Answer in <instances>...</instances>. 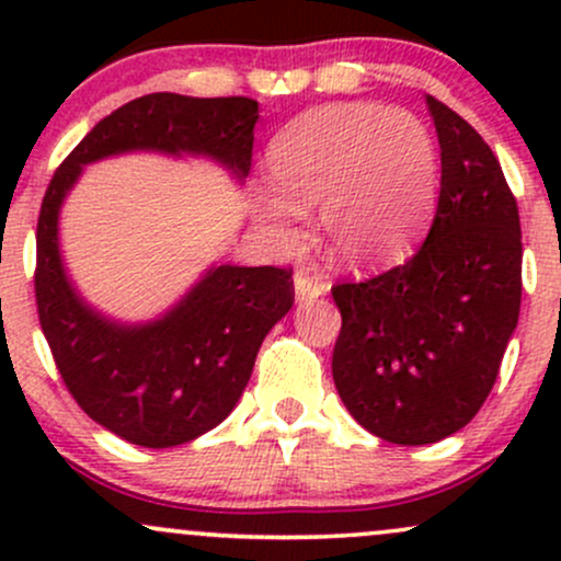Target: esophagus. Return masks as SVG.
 Returning <instances> with one entry per match:
<instances>
[{"label": "esophagus", "mask_w": 561, "mask_h": 561, "mask_svg": "<svg viewBox=\"0 0 561 561\" xmlns=\"http://www.w3.org/2000/svg\"><path fill=\"white\" fill-rule=\"evenodd\" d=\"M293 282H295V298H298V302L317 300L319 295H324L327 289H330V285H327L317 272H311V268H298L293 276Z\"/></svg>", "instance_id": "obj_1"}]
</instances>
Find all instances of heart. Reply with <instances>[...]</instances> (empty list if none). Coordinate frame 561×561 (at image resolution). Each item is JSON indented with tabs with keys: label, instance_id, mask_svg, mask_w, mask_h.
<instances>
[{
	"label": "heart",
	"instance_id": "obj_1",
	"mask_svg": "<svg viewBox=\"0 0 561 561\" xmlns=\"http://www.w3.org/2000/svg\"><path fill=\"white\" fill-rule=\"evenodd\" d=\"M266 165L279 190L259 197L268 231L295 242L300 208L319 205L327 250L353 268L401 259L437 195L435 141L422 121L396 107H313L276 134Z\"/></svg>",
	"mask_w": 561,
	"mask_h": 561
}]
</instances>
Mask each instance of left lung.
<instances>
[{
  "instance_id": "obj_1",
  "label": "left lung",
  "mask_w": 561,
  "mask_h": 561,
  "mask_svg": "<svg viewBox=\"0 0 561 561\" xmlns=\"http://www.w3.org/2000/svg\"><path fill=\"white\" fill-rule=\"evenodd\" d=\"M440 197L401 266L332 287L343 327L332 377L353 420L401 446L472 422L491 396L523 300L517 199L485 139L435 96Z\"/></svg>"
}]
</instances>
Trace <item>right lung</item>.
Here are the masks:
<instances>
[{
	"mask_svg": "<svg viewBox=\"0 0 561 561\" xmlns=\"http://www.w3.org/2000/svg\"><path fill=\"white\" fill-rule=\"evenodd\" d=\"M259 102L250 96L145 94L102 118L62 160L36 224L38 324L76 403L134 446L171 448L221 424L253 375L268 330L293 308V272L216 266L150 324L100 317L70 287L57 216L81 169L131 150L208 156L248 176Z\"/></svg>",
	"mask_w": 561,
	"mask_h": 561,
	"instance_id": "obj_1",
	"label": "right lung"
}]
</instances>
